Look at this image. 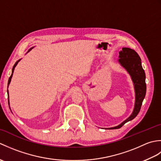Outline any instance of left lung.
<instances>
[{"instance_id": "left-lung-1", "label": "left lung", "mask_w": 161, "mask_h": 161, "mask_svg": "<svg viewBox=\"0 0 161 161\" xmlns=\"http://www.w3.org/2000/svg\"><path fill=\"white\" fill-rule=\"evenodd\" d=\"M119 59L118 61L130 74L134 84L136 92L135 107L132 114L122 122L120 125L114 127L108 128V129H119L126 122L135 118L141 110L142 101L146 94L145 73L141 65V59L138 53L129 47H122V50L119 52Z\"/></svg>"}]
</instances>
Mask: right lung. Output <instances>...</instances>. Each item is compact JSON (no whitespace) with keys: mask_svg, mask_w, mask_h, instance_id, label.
I'll return each instance as SVG.
<instances>
[{"mask_svg":"<svg viewBox=\"0 0 161 161\" xmlns=\"http://www.w3.org/2000/svg\"><path fill=\"white\" fill-rule=\"evenodd\" d=\"M32 49V48H31ZM31 49H30L29 50V51L31 50ZM20 60H19L18 61H17V62H16V64H14V67H13V68H12V75H11V76L9 77V80H8V86H9V83H10V81H11V79H12V75H13V73H14V68L16 67V64H18V62ZM8 96H9V95H8ZM9 99V98H8ZM8 103H9V100H8Z\"/></svg>","mask_w":161,"mask_h":161,"instance_id":"1","label":"right lung"}]
</instances>
